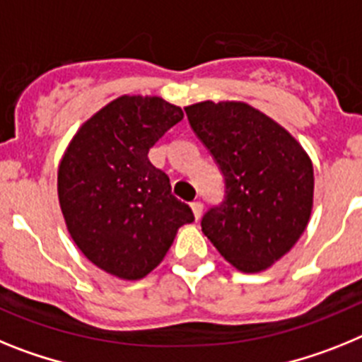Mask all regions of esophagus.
Wrapping results in <instances>:
<instances>
[{
	"label": "esophagus",
	"instance_id": "1",
	"mask_svg": "<svg viewBox=\"0 0 362 362\" xmlns=\"http://www.w3.org/2000/svg\"><path fill=\"white\" fill-rule=\"evenodd\" d=\"M191 209H193L194 218H200V215H202V209H204V204L200 202V200H194V202H191Z\"/></svg>",
	"mask_w": 362,
	"mask_h": 362
}]
</instances>
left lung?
Instances as JSON below:
<instances>
[{"instance_id": "1", "label": "left lung", "mask_w": 362, "mask_h": 362, "mask_svg": "<svg viewBox=\"0 0 362 362\" xmlns=\"http://www.w3.org/2000/svg\"><path fill=\"white\" fill-rule=\"evenodd\" d=\"M185 115L226 184L222 204L204 215V235L238 272L268 269L310 222L312 160L282 125L244 102L207 100Z\"/></svg>"}]
</instances>
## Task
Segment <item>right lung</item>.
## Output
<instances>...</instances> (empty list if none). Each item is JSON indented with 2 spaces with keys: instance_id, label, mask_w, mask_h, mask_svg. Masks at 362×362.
<instances>
[{
  "instance_id": "right-lung-1",
  "label": "right lung",
  "mask_w": 362,
  "mask_h": 362,
  "mask_svg": "<svg viewBox=\"0 0 362 362\" xmlns=\"http://www.w3.org/2000/svg\"><path fill=\"white\" fill-rule=\"evenodd\" d=\"M184 118L158 96H120L78 129L58 168L72 240L94 266L138 281L162 262L191 207L171 193L149 149Z\"/></svg>"
}]
</instances>
